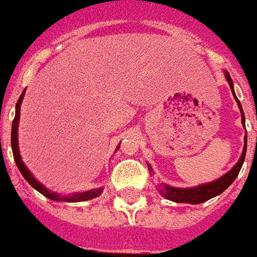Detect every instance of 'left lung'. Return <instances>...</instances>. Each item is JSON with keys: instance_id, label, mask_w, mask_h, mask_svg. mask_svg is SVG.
I'll use <instances>...</instances> for the list:
<instances>
[{"instance_id": "1", "label": "left lung", "mask_w": 257, "mask_h": 257, "mask_svg": "<svg viewBox=\"0 0 257 257\" xmlns=\"http://www.w3.org/2000/svg\"><path fill=\"white\" fill-rule=\"evenodd\" d=\"M225 78L228 80V85L231 87V91L234 94L235 100L238 103V107L241 110V118L242 123L245 126V114H243V110H242V105L239 103V100L236 98L234 91V83H232V79L229 76V73L225 71ZM246 145H247V135H245V145H243V150H242L241 159L238 160V163L235 164L231 170H229L227 174H224L221 178L216 179L213 182H209V184L199 185V186H193V188H175V186H170L167 184H160L159 192L161 193V196L166 197L168 200H172L175 203H191V204H199L203 203L206 200H209L211 197L218 196L220 193L225 191L228 188L229 185L232 184L235 181V178L238 177V174L241 171L242 164L245 161V156H246ZM149 170H152L150 164H147Z\"/></svg>"}]
</instances>
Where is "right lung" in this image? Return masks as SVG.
<instances>
[{"mask_svg": "<svg viewBox=\"0 0 257 257\" xmlns=\"http://www.w3.org/2000/svg\"><path fill=\"white\" fill-rule=\"evenodd\" d=\"M25 91L26 89L23 90V93L21 94V97L18 100V103H16V110H15V118H14V121H12V132H11V145H12V153H14V159H15V163L18 168H19V171L23 175V178L28 181L29 184L32 185L33 188H35L36 191H39L41 195H44L48 199H51V200H55V202H85V200H90L93 197H97L101 195V192H103V188H98V189H90V191H86L82 192V193H73V195H60V193H57V192L53 191H48L46 186H43V185L37 181V179L32 175V172L29 171L26 166L23 164L22 159H21V153H19V146H18V125H19V116H21V104H22L23 96H25ZM119 147V146H118ZM116 147V149H118Z\"/></svg>", "mask_w": 257, "mask_h": 257, "instance_id": "add662e5", "label": "right lung"}]
</instances>
